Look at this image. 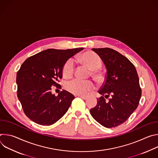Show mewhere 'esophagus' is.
<instances>
[{
  "mask_svg": "<svg viewBox=\"0 0 158 158\" xmlns=\"http://www.w3.org/2000/svg\"><path fill=\"white\" fill-rule=\"evenodd\" d=\"M77 96L79 97V98H82V99H84V100H85V99H87V97L84 96Z\"/></svg>",
  "mask_w": 158,
  "mask_h": 158,
  "instance_id": "1",
  "label": "esophagus"
}]
</instances>
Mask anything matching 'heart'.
<instances>
[{"instance_id":"1","label":"heart","mask_w":158,"mask_h":158,"mask_svg":"<svg viewBox=\"0 0 158 158\" xmlns=\"http://www.w3.org/2000/svg\"><path fill=\"white\" fill-rule=\"evenodd\" d=\"M82 64L92 70V76L98 81L104 79V74L99 70L102 65V59L93 52H87L78 57ZM75 64L72 59H67L62 67V74L65 77H71L74 73ZM94 88V84L91 81H82L78 79H73L67 82L65 89L68 92L77 96L85 95Z\"/></svg>"}]
</instances>
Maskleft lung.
<instances>
[{"instance_id":"8db88e82","label":"left lung","mask_w":158,"mask_h":158,"mask_svg":"<svg viewBox=\"0 0 158 158\" xmlns=\"http://www.w3.org/2000/svg\"><path fill=\"white\" fill-rule=\"evenodd\" d=\"M92 50L102 59L107 72L98 91L102 96L98 98L97 105L90 112L102 126L107 128L117 127L129 119L138 107L141 97L136 67L127 57L112 49Z\"/></svg>"}]
</instances>
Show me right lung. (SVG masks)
Here are the masks:
<instances>
[{
  "label": "right lung",
  "instance_id": "right-lung-1",
  "mask_svg": "<svg viewBox=\"0 0 158 158\" xmlns=\"http://www.w3.org/2000/svg\"><path fill=\"white\" fill-rule=\"evenodd\" d=\"M84 48L60 50L49 49L27 58L17 73V97L25 114L34 123L53 124L69 108L74 95L62 90L58 96L52 94V86L62 77L65 62Z\"/></svg>",
  "mask_w": 158,
  "mask_h": 158
}]
</instances>
